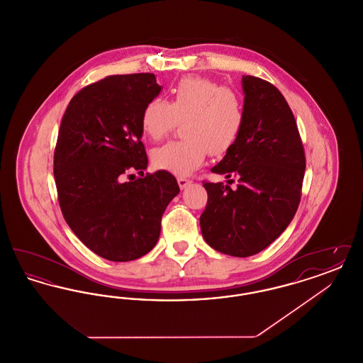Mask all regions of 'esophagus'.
I'll list each match as a JSON object with an SVG mask.
<instances>
[{
    "label": "esophagus",
    "instance_id": "1",
    "mask_svg": "<svg viewBox=\"0 0 363 363\" xmlns=\"http://www.w3.org/2000/svg\"><path fill=\"white\" fill-rule=\"evenodd\" d=\"M177 181H178V185H179V188H181V189H185L188 185L191 184V181L188 179L186 177H178V178H177Z\"/></svg>",
    "mask_w": 363,
    "mask_h": 363
}]
</instances>
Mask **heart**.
Wrapping results in <instances>:
<instances>
[{
    "label": "heart",
    "mask_w": 363,
    "mask_h": 363,
    "mask_svg": "<svg viewBox=\"0 0 363 363\" xmlns=\"http://www.w3.org/2000/svg\"><path fill=\"white\" fill-rule=\"evenodd\" d=\"M177 122H184V138L155 148L152 163L160 170L188 175L203 164L208 151L223 155L237 143L245 125L241 96L206 77H185L172 89L169 102L152 99L141 113V129L151 140L166 138Z\"/></svg>",
    "instance_id": "1"
}]
</instances>
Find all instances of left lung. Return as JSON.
I'll return each mask as SVG.
<instances>
[{
	"label": "left lung",
	"mask_w": 363,
	"mask_h": 363,
	"mask_svg": "<svg viewBox=\"0 0 363 363\" xmlns=\"http://www.w3.org/2000/svg\"><path fill=\"white\" fill-rule=\"evenodd\" d=\"M242 86L241 136L212 169L237 177L238 186L204 181L208 201L200 216L208 245L234 257L257 255L287 228L301 201L306 167L299 130L281 92L256 76H242Z\"/></svg>",
	"instance_id": "1"
}]
</instances>
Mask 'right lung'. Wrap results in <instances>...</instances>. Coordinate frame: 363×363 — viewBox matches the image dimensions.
<instances>
[{"instance_id": "1", "label": "right lung", "mask_w": 363, "mask_h": 363, "mask_svg": "<svg viewBox=\"0 0 363 363\" xmlns=\"http://www.w3.org/2000/svg\"><path fill=\"white\" fill-rule=\"evenodd\" d=\"M160 89L154 73L107 76L70 99L58 130L54 179L64 219L88 249L110 261L147 255L179 193L173 174L144 175L141 113Z\"/></svg>"}]
</instances>
